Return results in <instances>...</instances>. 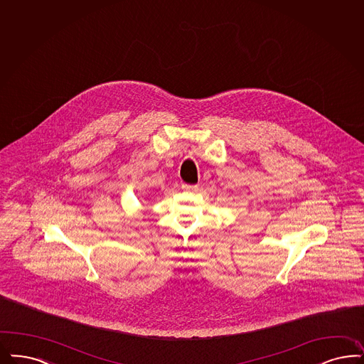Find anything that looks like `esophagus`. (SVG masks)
<instances>
[{
  "mask_svg": "<svg viewBox=\"0 0 364 364\" xmlns=\"http://www.w3.org/2000/svg\"><path fill=\"white\" fill-rule=\"evenodd\" d=\"M182 188L183 190H196L197 185H188V183H182Z\"/></svg>",
  "mask_w": 364,
  "mask_h": 364,
  "instance_id": "esophagus-1",
  "label": "esophagus"
}]
</instances>
